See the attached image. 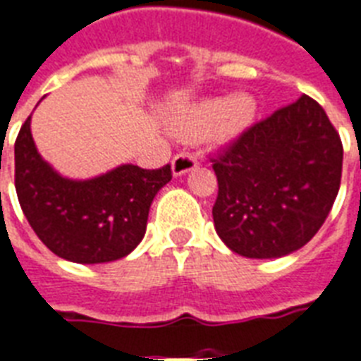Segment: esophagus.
I'll use <instances>...</instances> for the list:
<instances>
[{"mask_svg":"<svg viewBox=\"0 0 361 361\" xmlns=\"http://www.w3.org/2000/svg\"><path fill=\"white\" fill-rule=\"evenodd\" d=\"M195 166H197V155H195V153L181 152L172 159V174L174 176L187 174V172H191Z\"/></svg>","mask_w":361,"mask_h":361,"instance_id":"1","label":"esophagus"}]
</instances>
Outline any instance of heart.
<instances>
[{
  "mask_svg": "<svg viewBox=\"0 0 361 361\" xmlns=\"http://www.w3.org/2000/svg\"><path fill=\"white\" fill-rule=\"evenodd\" d=\"M255 116V99L236 93L231 99H208L176 112L170 118V129L187 140L209 133L215 140L231 142L251 127Z\"/></svg>",
  "mask_w": 361,
  "mask_h": 361,
  "instance_id": "b5f03b06",
  "label": "heart"
}]
</instances>
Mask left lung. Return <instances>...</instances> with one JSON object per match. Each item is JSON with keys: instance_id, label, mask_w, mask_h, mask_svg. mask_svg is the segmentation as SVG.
I'll return each instance as SVG.
<instances>
[{"instance_id": "obj_1", "label": "left lung", "mask_w": 361, "mask_h": 361, "mask_svg": "<svg viewBox=\"0 0 361 361\" xmlns=\"http://www.w3.org/2000/svg\"><path fill=\"white\" fill-rule=\"evenodd\" d=\"M343 144L307 95L258 121L214 159L215 232L247 258H281L324 225L341 185Z\"/></svg>"}]
</instances>
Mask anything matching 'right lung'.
I'll use <instances>...</instances> for the list:
<instances>
[{
    "instance_id": "right-lung-1",
    "label": "right lung",
    "mask_w": 361,
    "mask_h": 361,
    "mask_svg": "<svg viewBox=\"0 0 361 361\" xmlns=\"http://www.w3.org/2000/svg\"><path fill=\"white\" fill-rule=\"evenodd\" d=\"M170 180V164L159 170L120 164L90 180L65 178L37 152L31 116L14 142V187L25 219L69 262H114L135 251L153 198Z\"/></svg>"
}]
</instances>
